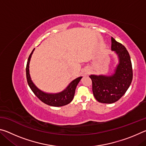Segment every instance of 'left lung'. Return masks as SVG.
<instances>
[{
	"mask_svg": "<svg viewBox=\"0 0 146 146\" xmlns=\"http://www.w3.org/2000/svg\"><path fill=\"white\" fill-rule=\"evenodd\" d=\"M111 50L115 51L119 58L115 73L110 76H90L94 97L101 103L117 102L126 92L133 80L132 64L126 48L111 37Z\"/></svg>",
	"mask_w": 146,
	"mask_h": 146,
	"instance_id": "left-lung-1",
	"label": "left lung"
}]
</instances>
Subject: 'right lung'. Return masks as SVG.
<instances>
[{
  "instance_id": "right-lung-1",
  "label": "right lung",
  "mask_w": 146,
  "mask_h": 146,
  "mask_svg": "<svg viewBox=\"0 0 146 146\" xmlns=\"http://www.w3.org/2000/svg\"><path fill=\"white\" fill-rule=\"evenodd\" d=\"M34 49H33L32 52L29 56L26 68L27 82H28L29 88H31V90L33 91L35 95L36 96V97L47 105L55 106V107H60V106H63L68 104L73 99L76 86H77L78 82H80V79L82 78V77L80 76V77L75 79V80L70 84V85L68 86L67 88L65 90L62 91L61 93L56 94H47L42 92V91L39 90L34 85V84L32 82L29 73V60H30L31 56L32 53L33 52Z\"/></svg>"
}]
</instances>
